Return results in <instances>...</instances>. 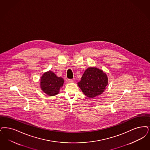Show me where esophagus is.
Masks as SVG:
<instances>
[{"instance_id": "obj_1", "label": "esophagus", "mask_w": 150, "mask_h": 150, "mask_svg": "<svg viewBox=\"0 0 150 150\" xmlns=\"http://www.w3.org/2000/svg\"><path fill=\"white\" fill-rule=\"evenodd\" d=\"M67 81H68V83H72L74 81V80L73 79H68Z\"/></svg>"}]
</instances>
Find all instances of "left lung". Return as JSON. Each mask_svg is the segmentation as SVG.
<instances>
[{
  "instance_id": "1",
  "label": "left lung",
  "mask_w": 150,
  "mask_h": 150,
  "mask_svg": "<svg viewBox=\"0 0 150 150\" xmlns=\"http://www.w3.org/2000/svg\"><path fill=\"white\" fill-rule=\"evenodd\" d=\"M108 83L107 75L102 70L96 67H88L78 85L85 96L93 98L102 94Z\"/></svg>"
}]
</instances>
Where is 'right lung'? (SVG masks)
<instances>
[{
  "mask_svg": "<svg viewBox=\"0 0 150 150\" xmlns=\"http://www.w3.org/2000/svg\"><path fill=\"white\" fill-rule=\"evenodd\" d=\"M64 82L62 78L57 76L52 71H48L44 73L41 78L40 86L42 91L46 94L54 96L59 94Z\"/></svg>",
  "mask_w": 150,
  "mask_h": 150,
  "instance_id": "add662e5",
  "label": "right lung"
}]
</instances>
